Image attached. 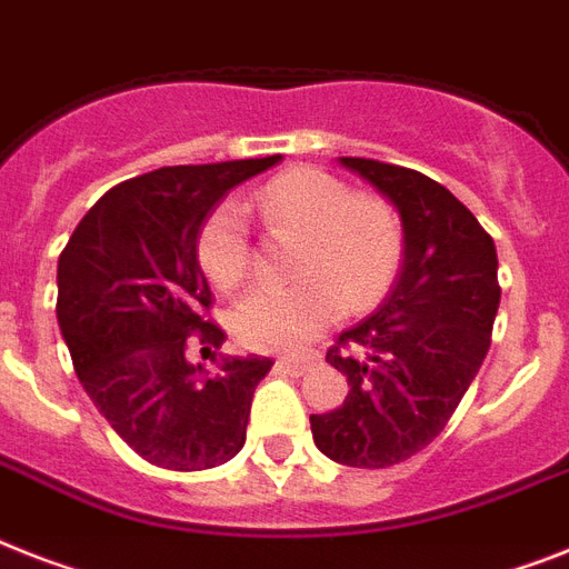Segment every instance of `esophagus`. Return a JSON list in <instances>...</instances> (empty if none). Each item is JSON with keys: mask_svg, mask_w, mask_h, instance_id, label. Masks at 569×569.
I'll return each instance as SVG.
<instances>
[{"mask_svg": "<svg viewBox=\"0 0 569 569\" xmlns=\"http://www.w3.org/2000/svg\"><path fill=\"white\" fill-rule=\"evenodd\" d=\"M316 357H283L277 359V368L286 373H292V377H300V373H307L312 368Z\"/></svg>", "mask_w": 569, "mask_h": 569, "instance_id": "obj_1", "label": "esophagus"}]
</instances>
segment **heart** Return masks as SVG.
<instances>
[{
  "instance_id": "obj_1",
  "label": "heart",
  "mask_w": 569,
  "mask_h": 569,
  "mask_svg": "<svg viewBox=\"0 0 569 569\" xmlns=\"http://www.w3.org/2000/svg\"><path fill=\"white\" fill-rule=\"evenodd\" d=\"M269 228L300 233L292 286H253L233 309L244 348L298 350L341 312H365L389 292L403 253V228L389 201L312 166L271 178L253 196ZM198 266L212 286L233 289L251 262V230L237 204H219L198 230Z\"/></svg>"
}]
</instances>
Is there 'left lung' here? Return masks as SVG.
<instances>
[{
	"mask_svg": "<svg viewBox=\"0 0 569 569\" xmlns=\"http://www.w3.org/2000/svg\"><path fill=\"white\" fill-rule=\"evenodd\" d=\"M403 221V266L382 307L327 350L348 377L339 409L309 415L316 447L348 468H391L447 427L482 368L500 307L497 248L450 189L406 166L341 157Z\"/></svg>",
	"mask_w": 569,
	"mask_h": 569,
	"instance_id": "1",
	"label": "left lung"
}]
</instances>
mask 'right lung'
I'll list each match as a JSON object with an SVG mask.
<instances>
[{"label":"right lung","mask_w":569,"mask_h":569,"mask_svg":"<svg viewBox=\"0 0 569 569\" xmlns=\"http://www.w3.org/2000/svg\"><path fill=\"white\" fill-rule=\"evenodd\" d=\"M280 154L163 166L113 187L90 207L58 260V325L84 391L137 456L166 470L219 468L242 450L251 397L269 357L221 359L207 377L187 357H216L198 266V230L230 189Z\"/></svg>","instance_id":"right-lung-1"}]
</instances>
